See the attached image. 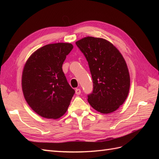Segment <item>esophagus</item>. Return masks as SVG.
Instances as JSON below:
<instances>
[{"mask_svg": "<svg viewBox=\"0 0 159 159\" xmlns=\"http://www.w3.org/2000/svg\"><path fill=\"white\" fill-rule=\"evenodd\" d=\"M75 93H76V94H77V95H80V93H81V91H80V89H76Z\"/></svg>", "mask_w": 159, "mask_h": 159, "instance_id": "34e87169", "label": "esophagus"}]
</instances>
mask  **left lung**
I'll return each mask as SVG.
<instances>
[{"label": "left lung", "instance_id": "8db88e82", "mask_svg": "<svg viewBox=\"0 0 159 159\" xmlns=\"http://www.w3.org/2000/svg\"><path fill=\"white\" fill-rule=\"evenodd\" d=\"M76 44L88 61L93 80L88 102L101 113L114 112L129 93L130 79L126 61L113 43L103 38L85 37Z\"/></svg>", "mask_w": 159, "mask_h": 159}]
</instances>
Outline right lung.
Instances as JSON below:
<instances>
[{
	"label": "right lung",
	"instance_id": "1",
	"mask_svg": "<svg viewBox=\"0 0 159 159\" xmlns=\"http://www.w3.org/2000/svg\"><path fill=\"white\" fill-rule=\"evenodd\" d=\"M70 43H50L41 47L26 61L22 75V89L33 111L47 119H58L67 110L74 91L62 70Z\"/></svg>",
	"mask_w": 159,
	"mask_h": 159
}]
</instances>
